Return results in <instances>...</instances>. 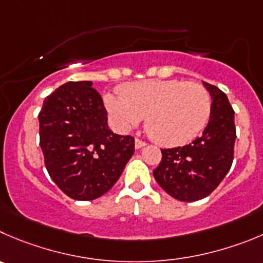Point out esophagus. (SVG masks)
Listing matches in <instances>:
<instances>
[{"instance_id": "obj_1", "label": "esophagus", "mask_w": 263, "mask_h": 263, "mask_svg": "<svg viewBox=\"0 0 263 263\" xmlns=\"http://www.w3.org/2000/svg\"><path fill=\"white\" fill-rule=\"evenodd\" d=\"M134 144H136V148L139 149V148H142V147L146 146L147 143H146V142H143V141H141V139L137 138V139H136V143H134Z\"/></svg>"}]
</instances>
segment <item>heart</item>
Wrapping results in <instances>:
<instances>
[{"label": "heart", "mask_w": 263, "mask_h": 263, "mask_svg": "<svg viewBox=\"0 0 263 263\" xmlns=\"http://www.w3.org/2000/svg\"><path fill=\"white\" fill-rule=\"evenodd\" d=\"M104 106L122 132L146 117L147 133L162 146H182L196 138L208 124L212 97L202 85L182 80H142L106 94Z\"/></svg>", "instance_id": "b5f03b06"}]
</instances>
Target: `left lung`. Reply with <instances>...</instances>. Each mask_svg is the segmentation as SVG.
Here are the masks:
<instances>
[{
	"instance_id": "8db88e82",
	"label": "left lung",
	"mask_w": 263,
	"mask_h": 263,
	"mask_svg": "<svg viewBox=\"0 0 263 263\" xmlns=\"http://www.w3.org/2000/svg\"><path fill=\"white\" fill-rule=\"evenodd\" d=\"M202 85L212 97V112L201 137L183 147L161 149V162L154 171L159 186L179 201H196L211 195L234 160V109L222 90L208 82Z\"/></svg>"
}]
</instances>
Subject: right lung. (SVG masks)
Wrapping results in <instances>:
<instances>
[{
    "instance_id": "obj_1",
    "label": "right lung",
    "mask_w": 263,
    "mask_h": 263,
    "mask_svg": "<svg viewBox=\"0 0 263 263\" xmlns=\"http://www.w3.org/2000/svg\"><path fill=\"white\" fill-rule=\"evenodd\" d=\"M91 81L67 82L44 101L40 146L52 181L71 199L94 200L112 189L134 154V138L115 134Z\"/></svg>"
}]
</instances>
